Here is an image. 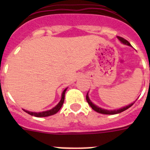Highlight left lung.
<instances>
[{"instance_id": "obj_1", "label": "left lung", "mask_w": 150, "mask_h": 150, "mask_svg": "<svg viewBox=\"0 0 150 150\" xmlns=\"http://www.w3.org/2000/svg\"><path fill=\"white\" fill-rule=\"evenodd\" d=\"M117 38L122 43H123V44L127 45V46H132V45L130 44L129 42H128V40H125L124 38H121V37H117ZM86 100H87V102H88V104L90 105V107H91V108L94 110L96 111V112H99V113H102V114H107V115H114V114H117V113H120V112H123V111H125V110H126L128 109L129 107H132V106L134 104V103L135 102L134 101V103H132L131 104H129V105L125 106V107H122V108H120V109H118V110H106V109H103V108H101V107H98V106L95 105V104H93V103L91 102V100L89 99V97H88V93H87V95H86Z\"/></svg>"}]
</instances>
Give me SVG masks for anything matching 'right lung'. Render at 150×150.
<instances>
[{
  "label": "right lung",
  "instance_id": "add662e5",
  "mask_svg": "<svg viewBox=\"0 0 150 150\" xmlns=\"http://www.w3.org/2000/svg\"><path fill=\"white\" fill-rule=\"evenodd\" d=\"M67 88H66L64 90L62 94V98H61L60 101L59 102V104H57L55 107H54L53 108H52L51 110H49L46 111H43V112H31V111L26 110H23L25 112H26L28 114L31 115V116H36V117H46V116H50L52 115L55 114L56 112H58L59 111V110L62 108V105L64 104V95H65V91L67 90Z\"/></svg>",
  "mask_w": 150,
  "mask_h": 150
}]
</instances>
